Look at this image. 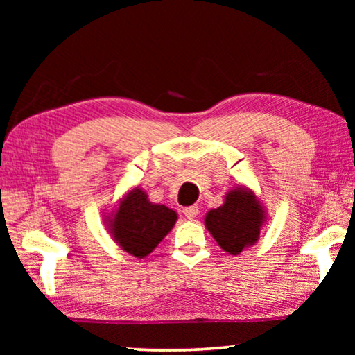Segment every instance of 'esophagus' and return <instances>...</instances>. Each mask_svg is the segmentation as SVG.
Listing matches in <instances>:
<instances>
[{
  "mask_svg": "<svg viewBox=\"0 0 355 355\" xmlns=\"http://www.w3.org/2000/svg\"><path fill=\"white\" fill-rule=\"evenodd\" d=\"M183 214H184L188 219H194L196 216L199 214V207H197V205L186 207V208H183Z\"/></svg>",
  "mask_w": 355,
  "mask_h": 355,
  "instance_id": "obj_1",
  "label": "esophagus"
}]
</instances>
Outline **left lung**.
Returning <instances> with one entry per match:
<instances>
[{
  "instance_id": "8db88e82",
  "label": "left lung",
  "mask_w": 355,
  "mask_h": 355,
  "mask_svg": "<svg viewBox=\"0 0 355 355\" xmlns=\"http://www.w3.org/2000/svg\"><path fill=\"white\" fill-rule=\"evenodd\" d=\"M263 222V209L254 192L248 189L230 191L224 205L211 209L205 218V225L222 249L238 255L244 248L254 244Z\"/></svg>"
}]
</instances>
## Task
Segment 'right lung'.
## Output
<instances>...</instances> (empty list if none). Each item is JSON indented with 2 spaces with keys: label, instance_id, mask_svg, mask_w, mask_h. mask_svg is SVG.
I'll return each mask as SVG.
<instances>
[{
  "label": "right lung",
  "instance_id": "add662e5",
  "mask_svg": "<svg viewBox=\"0 0 355 355\" xmlns=\"http://www.w3.org/2000/svg\"><path fill=\"white\" fill-rule=\"evenodd\" d=\"M175 220V211L164 205H153L146 192L136 188L120 203L111 220V232L125 252L144 258L171 232Z\"/></svg>",
  "mask_w": 355,
  "mask_h": 355
}]
</instances>
